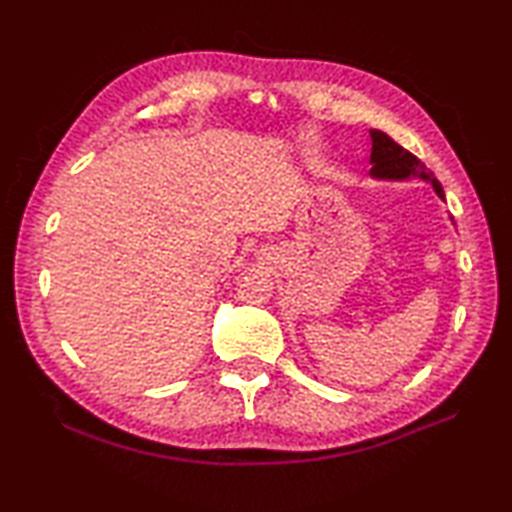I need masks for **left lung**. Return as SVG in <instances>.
<instances>
[{"instance_id": "left-lung-1", "label": "left lung", "mask_w": 512, "mask_h": 512, "mask_svg": "<svg viewBox=\"0 0 512 512\" xmlns=\"http://www.w3.org/2000/svg\"><path fill=\"white\" fill-rule=\"evenodd\" d=\"M372 138V152H370V175L379 177V180H410V177H418V180L431 182L435 192L443 198V188L437 182L433 171L420 163L412 152H408L404 146L393 142L385 131L370 129Z\"/></svg>"}]
</instances>
